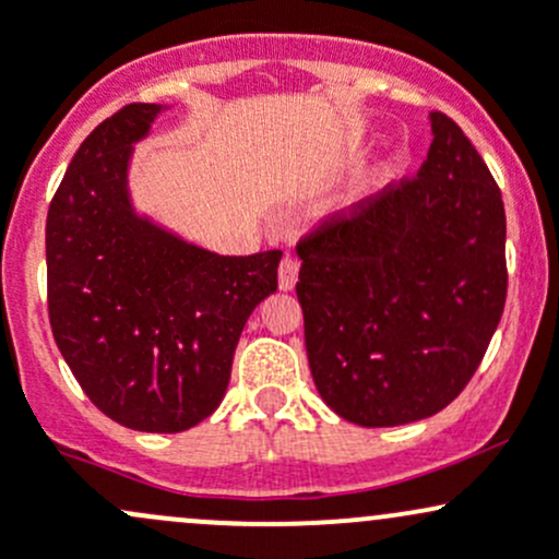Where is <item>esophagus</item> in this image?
I'll return each instance as SVG.
<instances>
[{
  "label": "esophagus",
  "instance_id": "esophagus-1",
  "mask_svg": "<svg viewBox=\"0 0 559 559\" xmlns=\"http://www.w3.org/2000/svg\"><path fill=\"white\" fill-rule=\"evenodd\" d=\"M298 269H301L298 258H293V255L282 258L280 261V290H293V287H296Z\"/></svg>",
  "mask_w": 559,
  "mask_h": 559
}]
</instances>
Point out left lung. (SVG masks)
Returning a JSON list of instances; mask_svg holds the SVG:
<instances>
[{
    "label": "left lung",
    "mask_w": 559,
    "mask_h": 559,
    "mask_svg": "<svg viewBox=\"0 0 559 559\" xmlns=\"http://www.w3.org/2000/svg\"><path fill=\"white\" fill-rule=\"evenodd\" d=\"M418 176L298 239V301L320 397L346 421L400 426L464 392L507 304L501 189L464 130L431 114Z\"/></svg>",
    "instance_id": "obj_1"
}]
</instances>
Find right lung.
Here are the masks:
<instances>
[{
    "instance_id": "obj_1",
    "label": "right lung",
    "mask_w": 559,
    "mask_h": 559,
    "mask_svg": "<svg viewBox=\"0 0 559 559\" xmlns=\"http://www.w3.org/2000/svg\"><path fill=\"white\" fill-rule=\"evenodd\" d=\"M159 104H128L76 148L47 210V311L80 386L111 421L183 431L224 400L245 322L282 250L215 255L138 218L133 143Z\"/></svg>"
}]
</instances>
